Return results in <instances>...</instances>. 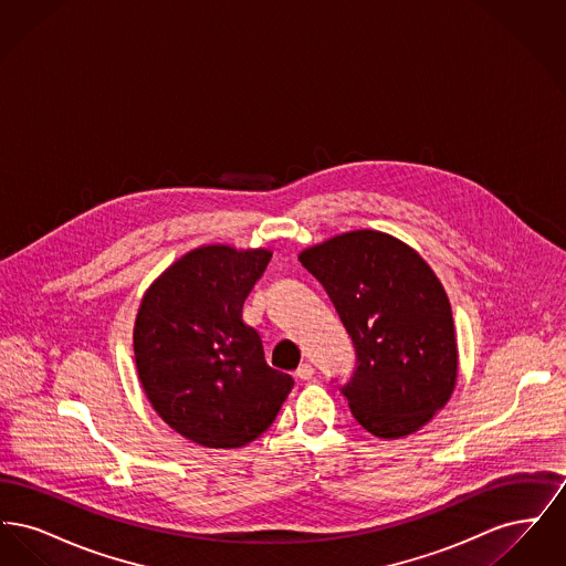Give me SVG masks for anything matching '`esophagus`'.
I'll return each mask as SVG.
<instances>
[{"mask_svg":"<svg viewBox=\"0 0 566 566\" xmlns=\"http://www.w3.org/2000/svg\"><path fill=\"white\" fill-rule=\"evenodd\" d=\"M295 376L298 379H310V377L314 376V367L310 365V363H301L298 367H296Z\"/></svg>","mask_w":566,"mask_h":566,"instance_id":"34e87169","label":"esophagus"}]
</instances>
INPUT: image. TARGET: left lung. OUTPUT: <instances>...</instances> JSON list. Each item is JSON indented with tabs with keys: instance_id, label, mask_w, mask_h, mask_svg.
<instances>
[{
	"instance_id": "1",
	"label": "left lung",
	"mask_w": 566,
	"mask_h": 566,
	"mask_svg": "<svg viewBox=\"0 0 566 566\" xmlns=\"http://www.w3.org/2000/svg\"><path fill=\"white\" fill-rule=\"evenodd\" d=\"M350 335L356 369L339 386L365 431L397 439L450 401L458 350L448 295L403 242L352 231L298 254Z\"/></svg>"
}]
</instances>
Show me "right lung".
Masks as SVG:
<instances>
[{
    "mask_svg": "<svg viewBox=\"0 0 566 566\" xmlns=\"http://www.w3.org/2000/svg\"><path fill=\"white\" fill-rule=\"evenodd\" d=\"M270 250L203 245L176 261L142 298L137 374L163 420L206 448H242L268 431L295 381L271 369L242 307Z\"/></svg>",
    "mask_w": 566,
    "mask_h": 566,
    "instance_id": "right-lung-1",
    "label": "right lung"
}]
</instances>
